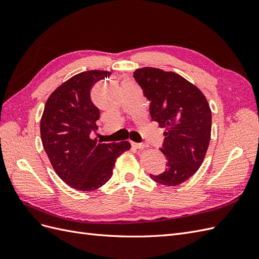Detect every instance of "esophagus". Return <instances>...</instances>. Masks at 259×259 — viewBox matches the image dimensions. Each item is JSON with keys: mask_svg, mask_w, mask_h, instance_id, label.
<instances>
[{"mask_svg": "<svg viewBox=\"0 0 259 259\" xmlns=\"http://www.w3.org/2000/svg\"><path fill=\"white\" fill-rule=\"evenodd\" d=\"M132 146L136 149H144L147 147L146 144H138V143H132Z\"/></svg>", "mask_w": 259, "mask_h": 259, "instance_id": "esophagus-1", "label": "esophagus"}]
</instances>
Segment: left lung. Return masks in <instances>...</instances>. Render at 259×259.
I'll return each mask as SVG.
<instances>
[{"instance_id":"8db88e82","label":"left lung","mask_w":259,"mask_h":259,"mask_svg":"<svg viewBox=\"0 0 259 259\" xmlns=\"http://www.w3.org/2000/svg\"><path fill=\"white\" fill-rule=\"evenodd\" d=\"M136 82L150 101L151 119L165 128L161 151L166 168L152 175L154 182L178 186L199 169L210 140L211 112L197 86L171 71L145 67L134 71Z\"/></svg>"}]
</instances>
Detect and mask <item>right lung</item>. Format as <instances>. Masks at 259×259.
<instances>
[{"instance_id":"right-lung-1","label":"right lung","mask_w":259,"mask_h":259,"mask_svg":"<svg viewBox=\"0 0 259 259\" xmlns=\"http://www.w3.org/2000/svg\"><path fill=\"white\" fill-rule=\"evenodd\" d=\"M109 75V71L90 70L70 77L51 94L41 119L42 144L53 168L80 191L104 186L112 176L117 156L131 149L128 142L103 144L90 137L98 130L100 115L91 90Z\"/></svg>"}]
</instances>
